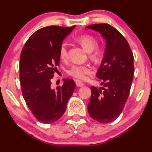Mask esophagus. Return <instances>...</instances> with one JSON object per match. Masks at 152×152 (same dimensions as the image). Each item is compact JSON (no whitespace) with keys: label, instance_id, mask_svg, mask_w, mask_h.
I'll return each instance as SVG.
<instances>
[{"label":"esophagus","instance_id":"esophagus-1","mask_svg":"<svg viewBox=\"0 0 152 152\" xmlns=\"http://www.w3.org/2000/svg\"><path fill=\"white\" fill-rule=\"evenodd\" d=\"M76 84L78 87H82L84 86V83L82 82L81 81H79V80H76Z\"/></svg>","mask_w":152,"mask_h":152}]
</instances>
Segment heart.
Listing matches in <instances>:
<instances>
[{
    "label": "heart",
    "instance_id": "heart-1",
    "mask_svg": "<svg viewBox=\"0 0 152 152\" xmlns=\"http://www.w3.org/2000/svg\"><path fill=\"white\" fill-rule=\"evenodd\" d=\"M76 41L87 51H91V56L94 59H99L102 55L103 49L101 46H96V38L90 34H83L76 38ZM59 56L63 61L68 58L67 45L62 43L59 49ZM68 74L78 80L86 81L92 73V68L88 65H74L68 71Z\"/></svg>",
    "mask_w": 152,
    "mask_h": 152
}]
</instances>
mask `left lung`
<instances>
[{
	"instance_id": "left-lung-1",
	"label": "left lung",
	"mask_w": 152,
	"mask_h": 152,
	"mask_svg": "<svg viewBox=\"0 0 152 152\" xmlns=\"http://www.w3.org/2000/svg\"><path fill=\"white\" fill-rule=\"evenodd\" d=\"M86 28L98 31L106 40L105 56L96 74L104 87L91 86L88 111L93 119L108 124L119 116L129 95L134 73L133 53L126 38L112 26L98 23Z\"/></svg>"
}]
</instances>
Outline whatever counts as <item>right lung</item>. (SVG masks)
<instances>
[{"mask_svg":"<svg viewBox=\"0 0 152 152\" xmlns=\"http://www.w3.org/2000/svg\"><path fill=\"white\" fill-rule=\"evenodd\" d=\"M75 28L50 26L36 31L26 41L20 57V81L28 107L38 121L51 124L65 113L76 84L65 79L52 89L51 78L57 71L63 40Z\"/></svg>","mask_w":152,"mask_h":152,"instance_id":"obj_1","label":"right lung"}]
</instances>
